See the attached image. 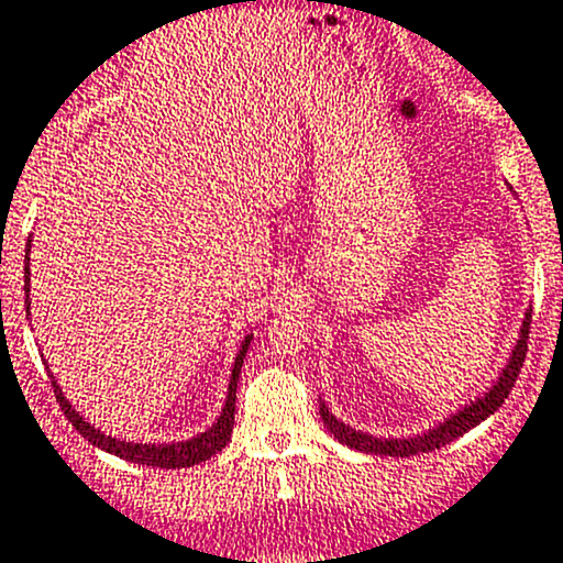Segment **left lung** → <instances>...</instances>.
<instances>
[{"label":"left lung","mask_w":563,"mask_h":563,"mask_svg":"<svg viewBox=\"0 0 563 563\" xmlns=\"http://www.w3.org/2000/svg\"><path fill=\"white\" fill-rule=\"evenodd\" d=\"M529 329H531V312H526L523 327H520V336L510 353V361H507V366L501 369V375L496 377L494 386L485 390L483 396H477L475 401H470V405L461 407L455 416L448 418V421H442L437 429L423 431V434H418V437H407V440H394V437H388V440L386 437H372V434H366V431H356V429H351L347 423L336 421V416H331L329 412L327 401H321V421L331 431V434L342 442V445L353 448V451H361V453L399 455V459H407V455H418V453L437 451V448H445L448 442L459 440L461 434H466L470 429H475L477 423H483L485 418L494 416V412L505 405V399L510 396V390H512V386H516V380L520 375V366H523L526 351H529V345H526V342H529Z\"/></svg>","instance_id":"left-lung-1"}]
</instances>
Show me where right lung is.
<instances>
[{
	"label": "right lung",
	"instance_id": "1",
	"mask_svg": "<svg viewBox=\"0 0 563 563\" xmlns=\"http://www.w3.org/2000/svg\"><path fill=\"white\" fill-rule=\"evenodd\" d=\"M32 245V242H29ZM29 245H26V269H23V291H26V312H29ZM253 334L245 336V342H242L240 353H236L234 358V366H232V377H229V390H227V405H223L221 416H218V421L210 426V429L202 431V434L191 437V440H183V442H169V445H142V442H126V440H115V437L104 434V431L93 429L91 423L86 421V418L80 416V412H75V407L69 405V399L64 396V390L58 388V383L53 380V394H56V401L58 407L64 410V416H67V421L75 426V429L80 431L82 437H86L91 445L102 448V451H108L112 455H118V459H126L132 461V464H142V466H158V470H180V466H194V464H202V461L210 459V455H216L218 451H223L227 448V442L232 440V429H234V405H236V380H240V369H242V358H245L247 353V345H251Z\"/></svg>",
	"mask_w": 563,
	"mask_h": 563
}]
</instances>
